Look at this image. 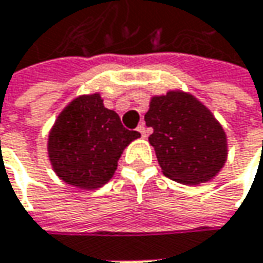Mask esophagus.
Listing matches in <instances>:
<instances>
[{
  "label": "esophagus",
  "mask_w": 263,
  "mask_h": 263,
  "mask_svg": "<svg viewBox=\"0 0 263 263\" xmlns=\"http://www.w3.org/2000/svg\"><path fill=\"white\" fill-rule=\"evenodd\" d=\"M137 132H139V133H140V135H142V137H143V139H145V137L147 136L146 126H145V124H143V123H142V124H140V126L137 127Z\"/></svg>",
  "instance_id": "1"
}]
</instances>
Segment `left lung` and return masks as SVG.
I'll list each match as a JSON object with an SVG mask.
<instances>
[{"label":"left lung","mask_w":263,"mask_h":263,"mask_svg":"<svg viewBox=\"0 0 263 263\" xmlns=\"http://www.w3.org/2000/svg\"><path fill=\"white\" fill-rule=\"evenodd\" d=\"M154 128L149 143L164 176L196 186L211 181L226 165L227 135L206 105L183 90L151 98L145 114Z\"/></svg>","instance_id":"obj_1"}]
</instances>
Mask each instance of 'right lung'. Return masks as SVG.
Returning a JSON list of instances; mask_svg holds the SVG:
<instances>
[{
    "instance_id": "obj_1",
    "label": "right lung",
    "mask_w": 263,
    "mask_h": 263,
    "mask_svg": "<svg viewBox=\"0 0 263 263\" xmlns=\"http://www.w3.org/2000/svg\"><path fill=\"white\" fill-rule=\"evenodd\" d=\"M140 137L123 127L99 93L74 98L58 114L48 135V158L64 183L83 190L106 184L123 151Z\"/></svg>"
}]
</instances>
